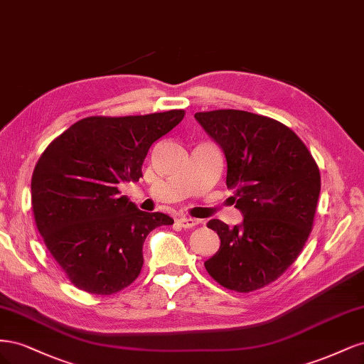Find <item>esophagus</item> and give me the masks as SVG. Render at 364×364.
<instances>
[{
    "instance_id": "1",
    "label": "esophagus",
    "mask_w": 364,
    "mask_h": 364,
    "mask_svg": "<svg viewBox=\"0 0 364 364\" xmlns=\"http://www.w3.org/2000/svg\"><path fill=\"white\" fill-rule=\"evenodd\" d=\"M178 222H179V225L182 226V228H185V229H190V228H194V226H197L200 223V220H197V218H191V217H179L178 218Z\"/></svg>"
}]
</instances>
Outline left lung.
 I'll use <instances>...</instances> for the list:
<instances>
[{
	"mask_svg": "<svg viewBox=\"0 0 364 364\" xmlns=\"http://www.w3.org/2000/svg\"><path fill=\"white\" fill-rule=\"evenodd\" d=\"M194 118L222 147L226 185L245 217L234 228L209 220L220 249L205 267L229 290L266 287L299 257L311 232L321 193L317 164L301 138L273 118L235 109Z\"/></svg>",
	"mask_w": 364,
	"mask_h": 364,
	"instance_id": "left-lung-1",
	"label": "left lung"
}]
</instances>
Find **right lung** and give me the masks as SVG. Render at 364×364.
I'll return each instance as SVG.
<instances>
[{"label":"right lung","instance_id":"1","mask_svg":"<svg viewBox=\"0 0 364 364\" xmlns=\"http://www.w3.org/2000/svg\"><path fill=\"white\" fill-rule=\"evenodd\" d=\"M185 111L87 117L43 150L31 176V208L39 234L77 289L114 294L134 282L153 229L173 225L144 213L118 183L136 182L153 142L178 126Z\"/></svg>","mask_w":364,"mask_h":364}]
</instances>
